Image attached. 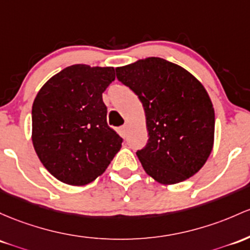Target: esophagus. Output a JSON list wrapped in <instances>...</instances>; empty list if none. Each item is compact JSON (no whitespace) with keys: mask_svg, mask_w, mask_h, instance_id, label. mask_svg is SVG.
<instances>
[{"mask_svg":"<svg viewBox=\"0 0 250 250\" xmlns=\"http://www.w3.org/2000/svg\"><path fill=\"white\" fill-rule=\"evenodd\" d=\"M128 128H129V125H128V123H125V125L121 127V133H122L123 135H125V134H127V131H128Z\"/></svg>","mask_w":250,"mask_h":250,"instance_id":"esophagus-1","label":"esophagus"}]
</instances>
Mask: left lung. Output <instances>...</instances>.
<instances>
[{
	"mask_svg": "<svg viewBox=\"0 0 250 250\" xmlns=\"http://www.w3.org/2000/svg\"><path fill=\"white\" fill-rule=\"evenodd\" d=\"M116 77L144 106L149 138L136 155L146 173L164 185L196 174L210 156L215 138V110L201 82L158 57L116 67Z\"/></svg>",
	"mask_w": 250,
	"mask_h": 250,
	"instance_id": "8db88e82",
	"label": "left lung"
}]
</instances>
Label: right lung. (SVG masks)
I'll list each match as a JSON object with an SVG mask.
<instances>
[{
  "label": "right lung",
  "mask_w": 250,
  "mask_h": 250,
  "mask_svg": "<svg viewBox=\"0 0 250 250\" xmlns=\"http://www.w3.org/2000/svg\"><path fill=\"white\" fill-rule=\"evenodd\" d=\"M114 67L77 64L49 78L33 102L32 141L45 168L60 182H94L121 149L122 139L106 123L102 94Z\"/></svg>",
  "instance_id": "add662e5"
}]
</instances>
